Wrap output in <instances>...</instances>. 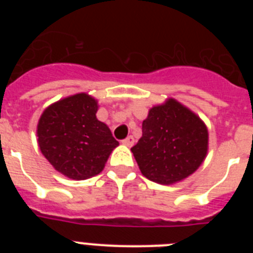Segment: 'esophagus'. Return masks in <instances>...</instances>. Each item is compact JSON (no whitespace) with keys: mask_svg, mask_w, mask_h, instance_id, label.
<instances>
[{"mask_svg":"<svg viewBox=\"0 0 253 253\" xmlns=\"http://www.w3.org/2000/svg\"><path fill=\"white\" fill-rule=\"evenodd\" d=\"M123 144L126 147H131L134 144V138L131 137V135H129L128 138H125V139L123 140Z\"/></svg>","mask_w":253,"mask_h":253,"instance_id":"1","label":"esophagus"}]
</instances>
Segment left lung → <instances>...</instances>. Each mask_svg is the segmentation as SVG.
Segmentation results:
<instances>
[{
    "label": "left lung",
    "instance_id": "8db88e82",
    "mask_svg": "<svg viewBox=\"0 0 253 253\" xmlns=\"http://www.w3.org/2000/svg\"><path fill=\"white\" fill-rule=\"evenodd\" d=\"M131 148L140 172L157 184L171 185L199 169L208 152V129L196 114L173 99L153 106Z\"/></svg>",
    "mask_w": 253,
    "mask_h": 253
}]
</instances>
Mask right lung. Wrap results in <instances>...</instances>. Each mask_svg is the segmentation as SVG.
I'll return each mask as SVG.
<instances>
[{
    "instance_id": "right-lung-1",
    "label": "right lung",
    "mask_w": 253,
    "mask_h": 253,
    "mask_svg": "<svg viewBox=\"0 0 253 253\" xmlns=\"http://www.w3.org/2000/svg\"><path fill=\"white\" fill-rule=\"evenodd\" d=\"M97 101L77 93L51 104L38 123V143L58 172L72 180L99 175L119 142L97 120Z\"/></svg>"
}]
</instances>
